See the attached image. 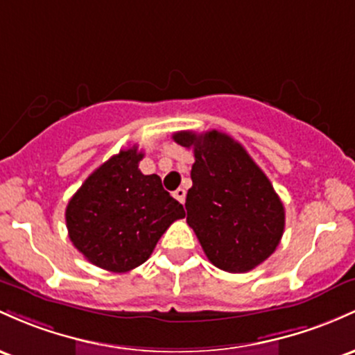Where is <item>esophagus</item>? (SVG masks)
<instances>
[{
	"mask_svg": "<svg viewBox=\"0 0 355 355\" xmlns=\"http://www.w3.org/2000/svg\"><path fill=\"white\" fill-rule=\"evenodd\" d=\"M185 196H187V192H185V189H177L173 192V197L177 198L178 202H182V204H184L185 202Z\"/></svg>",
	"mask_w": 355,
	"mask_h": 355,
	"instance_id": "34e87169",
	"label": "esophagus"
}]
</instances>
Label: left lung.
Listing matches in <instances>:
<instances>
[{"instance_id":"obj_1","label":"left lung","mask_w":355,"mask_h":355,"mask_svg":"<svg viewBox=\"0 0 355 355\" xmlns=\"http://www.w3.org/2000/svg\"><path fill=\"white\" fill-rule=\"evenodd\" d=\"M173 139L196 157L187 224L205 256L227 272L254 270L275 252L285 231V207L270 178L241 143L220 131H178Z\"/></svg>"}]
</instances>
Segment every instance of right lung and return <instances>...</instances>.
<instances>
[{
	"instance_id": "1",
	"label": "right lung",
	"mask_w": 355,
	"mask_h": 355,
	"mask_svg": "<svg viewBox=\"0 0 355 355\" xmlns=\"http://www.w3.org/2000/svg\"><path fill=\"white\" fill-rule=\"evenodd\" d=\"M145 155L133 145L85 178L65 209L69 237L89 263L126 272L150 258L184 205L163 189L158 175H143Z\"/></svg>"
}]
</instances>
